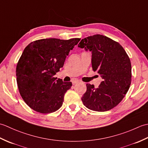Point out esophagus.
<instances>
[{
	"mask_svg": "<svg viewBox=\"0 0 148 148\" xmlns=\"http://www.w3.org/2000/svg\"><path fill=\"white\" fill-rule=\"evenodd\" d=\"M79 82V81H78V80H77V79H73V80H72V84H76L78 83Z\"/></svg>",
	"mask_w": 148,
	"mask_h": 148,
	"instance_id": "obj_1",
	"label": "esophagus"
}]
</instances>
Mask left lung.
<instances>
[{
    "label": "left lung",
    "instance_id": "8db88e82",
    "mask_svg": "<svg viewBox=\"0 0 148 148\" xmlns=\"http://www.w3.org/2000/svg\"><path fill=\"white\" fill-rule=\"evenodd\" d=\"M77 46L92 52L93 70L103 79L97 88L93 84H86V92L81 98L83 104L93 111H109L121 101L129 89L130 58L118 42L100 34L83 39Z\"/></svg>",
    "mask_w": 148,
    "mask_h": 148
}]
</instances>
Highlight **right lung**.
Returning <instances> with one entry per match:
<instances>
[{
  "label": "right lung",
  "mask_w": 148,
  "mask_h": 148,
  "mask_svg": "<svg viewBox=\"0 0 148 148\" xmlns=\"http://www.w3.org/2000/svg\"><path fill=\"white\" fill-rule=\"evenodd\" d=\"M79 40V38L43 39L31 42L25 48L16 75L19 92L31 109L46 114L60 108L72 83L64 82L54 76Z\"/></svg>",
  "instance_id": "add662e5"
}]
</instances>
